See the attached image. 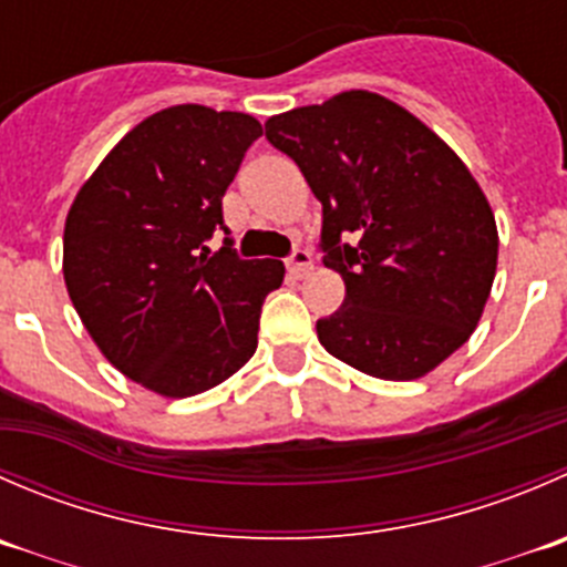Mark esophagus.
<instances>
[{"instance_id": "1", "label": "esophagus", "mask_w": 567, "mask_h": 567, "mask_svg": "<svg viewBox=\"0 0 567 567\" xmlns=\"http://www.w3.org/2000/svg\"><path fill=\"white\" fill-rule=\"evenodd\" d=\"M312 271V255L307 249H296L288 260V274L290 277L301 279Z\"/></svg>"}]
</instances>
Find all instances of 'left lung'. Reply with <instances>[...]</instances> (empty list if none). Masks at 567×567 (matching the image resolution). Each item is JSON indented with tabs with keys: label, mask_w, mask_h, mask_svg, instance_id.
<instances>
[{
	"label": "left lung",
	"mask_w": 567,
	"mask_h": 567,
	"mask_svg": "<svg viewBox=\"0 0 567 567\" xmlns=\"http://www.w3.org/2000/svg\"><path fill=\"white\" fill-rule=\"evenodd\" d=\"M323 207V266L346 299L316 323L346 365L390 382L435 371L474 334L498 262L491 202L401 104L343 91L266 121Z\"/></svg>",
	"instance_id": "obj_1"
}]
</instances>
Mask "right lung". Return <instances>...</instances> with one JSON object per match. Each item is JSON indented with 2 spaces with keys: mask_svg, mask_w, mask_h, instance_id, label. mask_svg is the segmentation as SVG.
Returning <instances> with one entry per match:
<instances>
[{
  "mask_svg": "<svg viewBox=\"0 0 567 567\" xmlns=\"http://www.w3.org/2000/svg\"><path fill=\"white\" fill-rule=\"evenodd\" d=\"M255 115L174 104L132 126L74 196L63 233V277L87 334L124 377L166 399L216 388L251 360L279 260H240L221 199Z\"/></svg>",
  "mask_w": 567,
  "mask_h": 567,
  "instance_id": "obj_1",
  "label": "right lung"
}]
</instances>
